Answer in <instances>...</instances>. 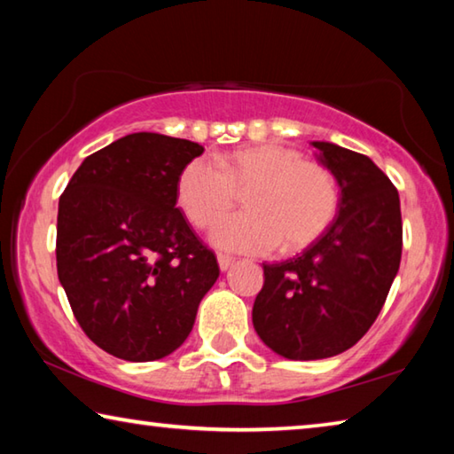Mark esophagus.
I'll return each instance as SVG.
<instances>
[{"instance_id":"34e87169","label":"esophagus","mask_w":454,"mask_h":454,"mask_svg":"<svg viewBox=\"0 0 454 454\" xmlns=\"http://www.w3.org/2000/svg\"><path fill=\"white\" fill-rule=\"evenodd\" d=\"M234 258L228 256V254H218V264H220V270H228L230 266H232Z\"/></svg>"}]
</instances>
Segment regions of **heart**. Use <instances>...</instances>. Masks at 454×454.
<instances>
[{
    "instance_id": "1",
    "label": "heart",
    "mask_w": 454,
    "mask_h": 454,
    "mask_svg": "<svg viewBox=\"0 0 454 454\" xmlns=\"http://www.w3.org/2000/svg\"><path fill=\"white\" fill-rule=\"evenodd\" d=\"M244 191L248 210L220 220L212 240L246 254H266L280 242L288 252L306 248L333 224L340 204L330 168L278 144L236 150L220 162L194 158L176 184L178 206L198 228L232 210Z\"/></svg>"
}]
</instances>
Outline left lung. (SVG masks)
<instances>
[{"instance_id": "left-lung-1", "label": "left lung", "mask_w": 454, "mask_h": 454, "mask_svg": "<svg viewBox=\"0 0 454 454\" xmlns=\"http://www.w3.org/2000/svg\"><path fill=\"white\" fill-rule=\"evenodd\" d=\"M340 186L338 214L302 254L264 266L252 322L276 355L328 358L363 338L401 266L398 192L364 153L312 142Z\"/></svg>"}]
</instances>
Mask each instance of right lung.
Instances as JSON below:
<instances>
[{
	"mask_svg": "<svg viewBox=\"0 0 454 454\" xmlns=\"http://www.w3.org/2000/svg\"><path fill=\"white\" fill-rule=\"evenodd\" d=\"M204 148L152 132L83 160L59 196L56 260L78 325L107 355L150 363L186 340L220 268L176 208Z\"/></svg>",
	"mask_w": 454,
	"mask_h": 454,
	"instance_id": "obj_1",
	"label": "right lung"
}]
</instances>
